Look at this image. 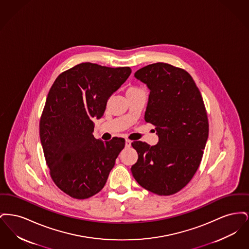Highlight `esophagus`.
I'll return each mask as SVG.
<instances>
[{
	"mask_svg": "<svg viewBox=\"0 0 249 249\" xmlns=\"http://www.w3.org/2000/svg\"><path fill=\"white\" fill-rule=\"evenodd\" d=\"M130 144H131V142H130V140H126L125 141V146L126 147H130Z\"/></svg>",
	"mask_w": 249,
	"mask_h": 249,
	"instance_id": "34e87169",
	"label": "esophagus"
}]
</instances>
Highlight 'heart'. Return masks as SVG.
I'll return each mask as SVG.
<instances>
[{
    "instance_id": "b5f03b06",
    "label": "heart",
    "mask_w": 249,
    "mask_h": 249,
    "mask_svg": "<svg viewBox=\"0 0 249 249\" xmlns=\"http://www.w3.org/2000/svg\"><path fill=\"white\" fill-rule=\"evenodd\" d=\"M136 90H139V89H137V88H130L128 89V91L127 92H130V91H136Z\"/></svg>"
}]
</instances>
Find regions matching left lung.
I'll return each mask as SVG.
<instances>
[{
  "label": "left lung",
  "mask_w": 249,
  "mask_h": 249,
  "mask_svg": "<svg viewBox=\"0 0 249 249\" xmlns=\"http://www.w3.org/2000/svg\"><path fill=\"white\" fill-rule=\"evenodd\" d=\"M134 76L150 90L144 120L156 127L159 142H131L138 153L131 174L143 189L173 195L189 184L201 163L209 132L203 100L190 73L171 64H149Z\"/></svg>",
  "instance_id": "left-lung-1"
}]
</instances>
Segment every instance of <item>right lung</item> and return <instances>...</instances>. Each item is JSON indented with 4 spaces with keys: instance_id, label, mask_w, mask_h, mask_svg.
Here are the masks:
<instances>
[{
    "instance_id": "right-lung-1",
    "label": "right lung",
    "mask_w": 249,
    "mask_h": 249,
    "mask_svg": "<svg viewBox=\"0 0 249 249\" xmlns=\"http://www.w3.org/2000/svg\"><path fill=\"white\" fill-rule=\"evenodd\" d=\"M130 67L84 62L63 71L50 88L39 133L50 177L71 198L88 199L103 190L125 146L123 138L96 139L93 119L130 76Z\"/></svg>"
}]
</instances>
